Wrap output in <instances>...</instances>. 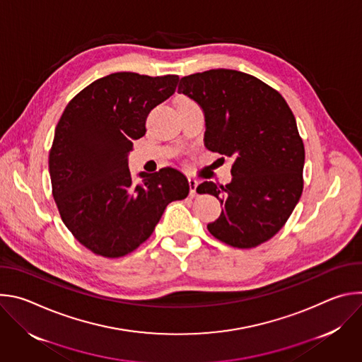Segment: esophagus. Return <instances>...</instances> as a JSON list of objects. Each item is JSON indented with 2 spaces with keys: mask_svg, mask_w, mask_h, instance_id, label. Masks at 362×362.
<instances>
[{
  "mask_svg": "<svg viewBox=\"0 0 362 362\" xmlns=\"http://www.w3.org/2000/svg\"><path fill=\"white\" fill-rule=\"evenodd\" d=\"M197 180H194V179H189V187H190V196L192 197H194L196 194H197V192H196V189H197Z\"/></svg>",
  "mask_w": 362,
  "mask_h": 362,
  "instance_id": "34e87169",
  "label": "esophagus"
}]
</instances>
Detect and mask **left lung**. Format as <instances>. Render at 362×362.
Listing matches in <instances>:
<instances>
[{
	"label": "left lung",
	"instance_id": "1",
	"mask_svg": "<svg viewBox=\"0 0 362 362\" xmlns=\"http://www.w3.org/2000/svg\"><path fill=\"white\" fill-rule=\"evenodd\" d=\"M177 91L203 110L206 148L233 159L230 183L196 189L223 206L209 232L240 249L269 240L303 189L305 148L288 103L259 78L226 69L182 77Z\"/></svg>",
	"mask_w": 362,
	"mask_h": 362
}]
</instances>
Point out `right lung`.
Wrapping results in <instances>:
<instances>
[{"mask_svg": "<svg viewBox=\"0 0 362 362\" xmlns=\"http://www.w3.org/2000/svg\"><path fill=\"white\" fill-rule=\"evenodd\" d=\"M179 77L113 73L93 81L67 105L56 127L48 169L60 216L93 253L120 257L153 233L166 206L189 194L173 168L129 170L133 141L146 133L151 109L168 100Z\"/></svg>", "mask_w": 362, "mask_h": 362, "instance_id": "add662e5", "label": "right lung"}]
</instances>
